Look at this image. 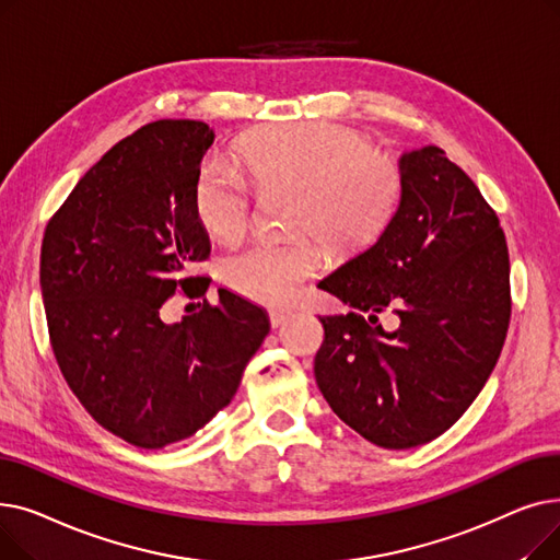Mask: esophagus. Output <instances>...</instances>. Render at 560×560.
I'll use <instances>...</instances> for the list:
<instances>
[{
  "instance_id": "34e87169",
  "label": "esophagus",
  "mask_w": 560,
  "mask_h": 560,
  "mask_svg": "<svg viewBox=\"0 0 560 560\" xmlns=\"http://www.w3.org/2000/svg\"><path fill=\"white\" fill-rule=\"evenodd\" d=\"M290 315H292L290 311L272 308V311H270V325H272V327H279V325H283V322H285Z\"/></svg>"
}]
</instances>
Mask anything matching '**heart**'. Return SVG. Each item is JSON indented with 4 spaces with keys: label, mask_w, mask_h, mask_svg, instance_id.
Instances as JSON below:
<instances>
[{
    "label": "heart",
    "mask_w": 560,
    "mask_h": 560,
    "mask_svg": "<svg viewBox=\"0 0 560 560\" xmlns=\"http://www.w3.org/2000/svg\"><path fill=\"white\" fill-rule=\"evenodd\" d=\"M243 154L249 176L224 156L203 163L197 213L222 241L243 235L254 218L258 190H295L290 224L313 231L340 254L372 245L393 222L401 192V163L374 150L354 129L331 122H295L254 133ZM322 268V247L308 233L262 235L222 262V279L262 304H283Z\"/></svg>",
    "instance_id": "obj_1"
}]
</instances>
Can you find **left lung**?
Masks as SVG:
<instances>
[{
  "label": "left lung",
  "instance_id": "left-lung-1",
  "mask_svg": "<svg viewBox=\"0 0 560 560\" xmlns=\"http://www.w3.org/2000/svg\"><path fill=\"white\" fill-rule=\"evenodd\" d=\"M399 163L404 192L388 229L317 283L354 308L319 317L317 388L384 450L431 443L465 413L511 319L506 238L475 182L433 144ZM384 312L393 330L380 325Z\"/></svg>",
  "mask_w": 560,
  "mask_h": 560
}]
</instances>
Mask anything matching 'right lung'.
Listing matches in <instances>:
<instances>
[{
  "label": "right lung",
  "mask_w": 560,
  "mask_h": 560,
  "mask_svg": "<svg viewBox=\"0 0 560 560\" xmlns=\"http://www.w3.org/2000/svg\"><path fill=\"white\" fill-rule=\"evenodd\" d=\"M215 133L197 120L140 127L88 170L47 222L40 288L58 368L106 431L142 450L190 438L241 386L268 313L220 288L218 304L167 322L176 290L211 254L197 182Z\"/></svg>",
  "instance_id": "add662e5"
}]
</instances>
